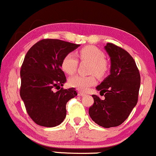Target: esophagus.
I'll return each instance as SVG.
<instances>
[{
	"label": "esophagus",
	"instance_id": "obj_1",
	"mask_svg": "<svg viewBox=\"0 0 156 156\" xmlns=\"http://www.w3.org/2000/svg\"><path fill=\"white\" fill-rule=\"evenodd\" d=\"M86 95V93H85L84 92H82V91H78V95H81V96H83V95Z\"/></svg>",
	"mask_w": 156,
	"mask_h": 156
}]
</instances>
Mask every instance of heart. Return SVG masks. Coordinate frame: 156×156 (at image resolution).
Instances as JSON below:
<instances>
[{"label": "heart", "instance_id": "b5f03b06", "mask_svg": "<svg viewBox=\"0 0 156 156\" xmlns=\"http://www.w3.org/2000/svg\"><path fill=\"white\" fill-rule=\"evenodd\" d=\"M77 55L80 61L91 63L89 67V73L95 74L98 77H104L108 70V64L103 51L94 46H86L78 51ZM78 66V60L76 55L73 53H68L64 57L61 62L63 70L67 74H73L76 72ZM69 85L71 87L76 88L79 90L86 91L89 87L96 83L94 75L84 76L75 75L68 80Z\"/></svg>", "mask_w": 156, "mask_h": 156}]
</instances>
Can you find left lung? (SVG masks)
Here are the masks:
<instances>
[{
	"mask_svg": "<svg viewBox=\"0 0 156 156\" xmlns=\"http://www.w3.org/2000/svg\"><path fill=\"white\" fill-rule=\"evenodd\" d=\"M105 48L111 58V74L96 87L105 99L92 95L94 104L89 114L97 124L109 128L124 122L136 105L140 74L127 51L112 43H107Z\"/></svg>",
	"mask_w": 156,
	"mask_h": 156,
	"instance_id": "1",
	"label": "left lung"
}]
</instances>
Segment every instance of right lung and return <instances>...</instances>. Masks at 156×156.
<instances>
[{
	"label": "right lung",
	"instance_id": "1",
	"mask_svg": "<svg viewBox=\"0 0 156 156\" xmlns=\"http://www.w3.org/2000/svg\"><path fill=\"white\" fill-rule=\"evenodd\" d=\"M79 46L45 38L35 43L26 53L21 66L20 94L28 115L38 125L53 127L61 124L67 115V102L77 95L74 88H59L67 81L61 70L63 58Z\"/></svg>",
	"mask_w": 156,
	"mask_h": 156
}]
</instances>
